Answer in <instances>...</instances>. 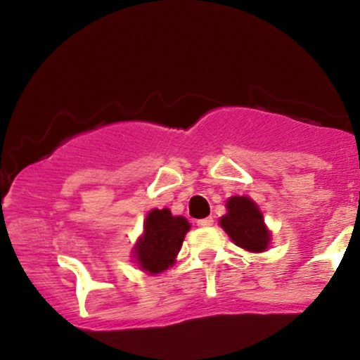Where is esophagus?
Masks as SVG:
<instances>
[{"instance_id": "esophagus-1", "label": "esophagus", "mask_w": 360, "mask_h": 360, "mask_svg": "<svg viewBox=\"0 0 360 360\" xmlns=\"http://www.w3.org/2000/svg\"><path fill=\"white\" fill-rule=\"evenodd\" d=\"M213 218L208 217V218H201V220H198V226H203V229H206V226H212L213 225Z\"/></svg>"}]
</instances>
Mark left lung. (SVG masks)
<instances>
[{
	"mask_svg": "<svg viewBox=\"0 0 360 360\" xmlns=\"http://www.w3.org/2000/svg\"><path fill=\"white\" fill-rule=\"evenodd\" d=\"M226 210L220 225L235 245L249 252H264L269 247L271 232L264 225L259 206L249 196H232L226 201Z\"/></svg>",
	"mask_w": 360,
	"mask_h": 360,
	"instance_id": "obj_1",
	"label": "left lung"
}]
</instances>
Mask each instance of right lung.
<instances>
[{
  "instance_id": "1",
  "label": "right lung",
  "mask_w": 360,
  "mask_h": 360,
  "mask_svg": "<svg viewBox=\"0 0 360 360\" xmlns=\"http://www.w3.org/2000/svg\"><path fill=\"white\" fill-rule=\"evenodd\" d=\"M189 226L184 217H172L167 208L152 210L143 221V235L134 247L140 269L159 274L172 266Z\"/></svg>"
}]
</instances>
